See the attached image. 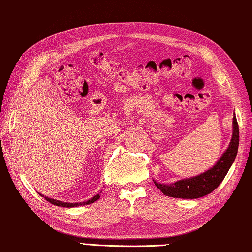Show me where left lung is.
Listing matches in <instances>:
<instances>
[{
	"label": "left lung",
	"mask_w": 252,
	"mask_h": 252,
	"mask_svg": "<svg viewBox=\"0 0 252 252\" xmlns=\"http://www.w3.org/2000/svg\"><path fill=\"white\" fill-rule=\"evenodd\" d=\"M239 145V128L237 123L236 115L233 117V134L230 145L224 152L220 159L213 168L203 172L199 176L190 177V179L181 180L171 185H162L155 181L156 187L162 190V193L166 196L180 197V199H197L205 195L212 193L218 186L225 179L226 174L230 170L231 165L234 162L238 151Z\"/></svg>",
	"instance_id": "left-lung-1"
}]
</instances>
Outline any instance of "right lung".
I'll return each mask as SVG.
<instances>
[{
    "label": "right lung",
    "mask_w": 252,
    "mask_h": 252,
    "mask_svg": "<svg viewBox=\"0 0 252 252\" xmlns=\"http://www.w3.org/2000/svg\"><path fill=\"white\" fill-rule=\"evenodd\" d=\"M41 195V194H40ZM42 196V195H41ZM45 200H47V201L52 203V205H56V206H62V207H77V206H81V205H88V203H93L95 202L96 200L100 199V194L95 195L94 197H92V199L88 200V201H84V202H80V203H70V202H62V201H58V200H53V199H50V197H46L44 196Z\"/></svg>",
    "instance_id": "obj_1"
}]
</instances>
